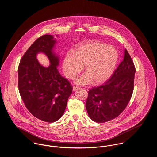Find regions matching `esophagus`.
Listing matches in <instances>:
<instances>
[{"label": "esophagus", "instance_id": "34e87169", "mask_svg": "<svg viewBox=\"0 0 157 157\" xmlns=\"http://www.w3.org/2000/svg\"><path fill=\"white\" fill-rule=\"evenodd\" d=\"M80 88H79V87H78V86H73V90H79Z\"/></svg>", "mask_w": 157, "mask_h": 157}]
</instances>
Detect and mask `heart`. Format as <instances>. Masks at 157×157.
Masks as SVG:
<instances>
[{
  "instance_id": "b5f03b06",
  "label": "heart",
  "mask_w": 157,
  "mask_h": 157,
  "mask_svg": "<svg viewBox=\"0 0 157 157\" xmlns=\"http://www.w3.org/2000/svg\"><path fill=\"white\" fill-rule=\"evenodd\" d=\"M118 59V53L112 45L98 40H86L79 44L74 52L65 55L62 67L65 76L75 79L83 68L86 72L78 77L75 82L88 85L104 82L112 75Z\"/></svg>"
}]
</instances>
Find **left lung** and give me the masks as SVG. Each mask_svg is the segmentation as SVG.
Here are the masks:
<instances>
[{"instance_id": "obj_1", "label": "left lung", "mask_w": 157, "mask_h": 157, "mask_svg": "<svg viewBox=\"0 0 157 157\" xmlns=\"http://www.w3.org/2000/svg\"><path fill=\"white\" fill-rule=\"evenodd\" d=\"M135 71L134 62L125 49L124 59L111 78L88 91L86 109L91 120L104 123L124 111L133 93Z\"/></svg>"}]
</instances>
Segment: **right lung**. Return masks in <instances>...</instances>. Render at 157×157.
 <instances>
[{"mask_svg":"<svg viewBox=\"0 0 157 157\" xmlns=\"http://www.w3.org/2000/svg\"><path fill=\"white\" fill-rule=\"evenodd\" d=\"M55 43L56 39L50 35L37 38L23 55L18 67V88L24 104L35 117L48 122L61 118L72 92L71 83L56 67L59 58L52 51ZM39 52L49 58V67L37 61Z\"/></svg>","mask_w":157,"mask_h":157,"instance_id":"obj_1","label":"right lung"}]
</instances>
